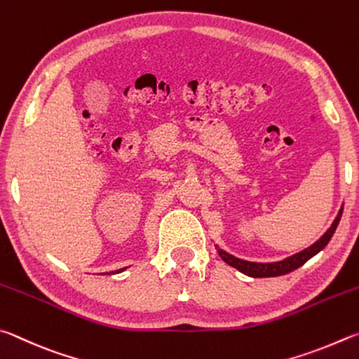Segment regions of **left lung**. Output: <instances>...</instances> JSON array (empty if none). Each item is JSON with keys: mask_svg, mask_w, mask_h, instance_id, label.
Wrapping results in <instances>:
<instances>
[{"mask_svg": "<svg viewBox=\"0 0 359 359\" xmlns=\"http://www.w3.org/2000/svg\"><path fill=\"white\" fill-rule=\"evenodd\" d=\"M342 210L339 211L337 217L334 219V222L331 224V227L326 230V233L320 238L318 241H316L304 250H301V252L294 254L292 257H287V259L280 260V262H274V263H257V262H248V260H241L238 259V257H233L231 254H227L225 250L219 249L217 248V252L221 255V259L229 263L230 266L236 268L238 271H241L243 274H248L250 278H276V276H282V274H287V273H292L294 269H298L299 266H303L304 263L312 259L313 255L318 254L320 250H322L326 244L330 243L331 236L334 235V231L339 225V221H341V216H342Z\"/></svg>", "mask_w": 359, "mask_h": 359, "instance_id": "8db88e82", "label": "left lung"}]
</instances>
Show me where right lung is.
I'll list each match as a JSON object with an SVG mask.
<instances>
[{"label": "right lung", "instance_id": "add662e5", "mask_svg": "<svg viewBox=\"0 0 359 359\" xmlns=\"http://www.w3.org/2000/svg\"><path fill=\"white\" fill-rule=\"evenodd\" d=\"M124 269H126V268H123V269H118V271H116V273H119V271H124ZM111 273H113V271H111Z\"/></svg>", "mask_w": 359, "mask_h": 359}]
</instances>
